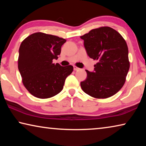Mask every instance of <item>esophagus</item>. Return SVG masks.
<instances>
[{
	"label": "esophagus",
	"mask_w": 146,
	"mask_h": 146,
	"mask_svg": "<svg viewBox=\"0 0 146 146\" xmlns=\"http://www.w3.org/2000/svg\"><path fill=\"white\" fill-rule=\"evenodd\" d=\"M73 70H75V71H78V70H80V68H78L76 67V66H73Z\"/></svg>",
	"instance_id": "34e87169"
}]
</instances>
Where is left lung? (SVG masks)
Returning a JSON list of instances; mask_svg holds the SVG:
<instances>
[{
  "instance_id": "obj_1",
  "label": "left lung",
  "mask_w": 146,
  "mask_h": 146,
  "mask_svg": "<svg viewBox=\"0 0 146 146\" xmlns=\"http://www.w3.org/2000/svg\"><path fill=\"white\" fill-rule=\"evenodd\" d=\"M86 53L98 62L88 70L80 82L82 90L91 97L106 98L122 88L129 69L127 44L121 35L110 27H101L81 36Z\"/></svg>"
}]
</instances>
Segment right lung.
<instances>
[{"mask_svg": "<svg viewBox=\"0 0 146 146\" xmlns=\"http://www.w3.org/2000/svg\"><path fill=\"white\" fill-rule=\"evenodd\" d=\"M64 38L44 33H35L22 42L19 50L18 68L25 88L34 97L48 98L62 90L72 66L53 64L60 54Z\"/></svg>", "mask_w": 146, "mask_h": 146, "instance_id": "1", "label": "right lung"}]
</instances>
